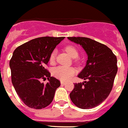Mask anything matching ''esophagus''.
Masks as SVG:
<instances>
[{"mask_svg": "<svg viewBox=\"0 0 128 128\" xmlns=\"http://www.w3.org/2000/svg\"><path fill=\"white\" fill-rule=\"evenodd\" d=\"M66 82H65V81H62V80H61V81H60V84H61V85H65V84H66Z\"/></svg>", "mask_w": 128, "mask_h": 128, "instance_id": "esophagus-1", "label": "esophagus"}]
</instances>
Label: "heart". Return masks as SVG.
Masks as SVG:
<instances>
[{"label": "heart", "mask_w": 128, "mask_h": 128, "mask_svg": "<svg viewBox=\"0 0 128 128\" xmlns=\"http://www.w3.org/2000/svg\"><path fill=\"white\" fill-rule=\"evenodd\" d=\"M66 50L70 56L75 58L74 61L76 62H78V57L79 56V52L76 47L72 45H68L65 48ZM56 59V52H52L50 56V62H54ZM76 73L75 69L73 68H68V67H63L59 66L54 69L53 70V75L56 78L61 80H68L70 79L72 77L74 76Z\"/></svg>", "instance_id": "1"}]
</instances>
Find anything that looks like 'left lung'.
Wrapping results in <instances>:
<instances>
[{"label": "left lung", "mask_w": 128, "mask_h": 128, "mask_svg": "<svg viewBox=\"0 0 128 128\" xmlns=\"http://www.w3.org/2000/svg\"><path fill=\"white\" fill-rule=\"evenodd\" d=\"M80 44L88 54L85 68L78 77L84 83H74L70 94L72 103L81 109H91L103 102L112 91L117 73V59L108 47L86 37H68Z\"/></svg>", "instance_id": "left-lung-1"}]
</instances>
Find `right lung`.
Here are the masks:
<instances>
[{
  "mask_svg": "<svg viewBox=\"0 0 128 128\" xmlns=\"http://www.w3.org/2000/svg\"><path fill=\"white\" fill-rule=\"evenodd\" d=\"M64 37L44 36L34 38L14 50L10 61L12 82L23 103L34 109H42L54 99L60 80L51 76L45 67L50 54ZM49 82L40 83V79Z\"/></svg>",
  "mask_w": 128,
  "mask_h": 128,
  "instance_id": "right-lung-1",
  "label": "right lung"
}]
</instances>
